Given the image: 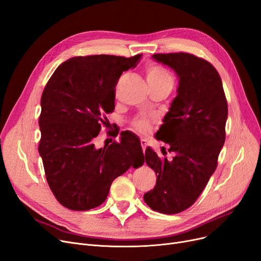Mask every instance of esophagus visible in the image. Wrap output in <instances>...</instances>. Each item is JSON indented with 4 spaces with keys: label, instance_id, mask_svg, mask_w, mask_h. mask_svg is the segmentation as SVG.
<instances>
[{
    "label": "esophagus",
    "instance_id": "obj_1",
    "mask_svg": "<svg viewBox=\"0 0 261 261\" xmlns=\"http://www.w3.org/2000/svg\"><path fill=\"white\" fill-rule=\"evenodd\" d=\"M147 144H148V142H147V140H145V139H141V145H142V148H143V150H144V151H145V149H146Z\"/></svg>",
    "mask_w": 261,
    "mask_h": 261
}]
</instances>
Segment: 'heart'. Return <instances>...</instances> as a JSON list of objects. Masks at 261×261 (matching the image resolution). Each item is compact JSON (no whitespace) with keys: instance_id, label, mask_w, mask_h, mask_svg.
Returning a JSON list of instances; mask_svg holds the SVG:
<instances>
[{"instance_id":"obj_1","label":"heart","mask_w":261,"mask_h":261,"mask_svg":"<svg viewBox=\"0 0 261 261\" xmlns=\"http://www.w3.org/2000/svg\"><path fill=\"white\" fill-rule=\"evenodd\" d=\"M147 81L148 83L153 82H163V81H169L173 83V77L166 69L160 66H150L147 69ZM133 127L137 129L141 133H147L149 132L151 128V123L148 118L144 116H139L133 120Z\"/></svg>"}]
</instances>
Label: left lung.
I'll use <instances>...</instances> for the list:
<instances>
[{"label": "left lung", "mask_w": 261, "mask_h": 261, "mask_svg": "<svg viewBox=\"0 0 261 261\" xmlns=\"http://www.w3.org/2000/svg\"><path fill=\"white\" fill-rule=\"evenodd\" d=\"M151 59L172 68L179 81L177 96L156 132L175 155L168 161L147 147L145 160L156 182L144 200L154 211L175 214L193 205L217 168L228 108L221 76L207 61L182 52Z\"/></svg>", "instance_id": "obj_1"}]
</instances>
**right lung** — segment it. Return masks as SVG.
Returning a JSON list of instances; mask_svg holds the SVG:
<instances>
[{"mask_svg": "<svg viewBox=\"0 0 261 261\" xmlns=\"http://www.w3.org/2000/svg\"><path fill=\"white\" fill-rule=\"evenodd\" d=\"M142 54L76 56L58 67L40 100L38 147L51 191L62 205L85 211L102 203L113 180L144 164L140 140L131 133L97 148L106 114L114 111L115 86Z\"/></svg>", "mask_w": 261, "mask_h": 261, "instance_id": "right-lung-1", "label": "right lung"}]
</instances>
